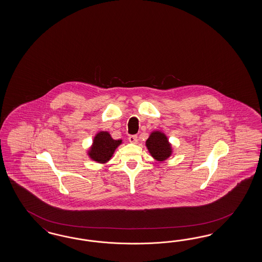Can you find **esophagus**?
<instances>
[{
	"label": "esophagus",
	"mask_w": 262,
	"mask_h": 262,
	"mask_svg": "<svg viewBox=\"0 0 262 262\" xmlns=\"http://www.w3.org/2000/svg\"><path fill=\"white\" fill-rule=\"evenodd\" d=\"M137 139H138V137H137L136 135H132L128 136V141L130 143L137 142Z\"/></svg>",
	"instance_id": "34e87169"
}]
</instances>
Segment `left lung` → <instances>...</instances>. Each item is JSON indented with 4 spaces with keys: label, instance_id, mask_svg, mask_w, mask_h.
Masks as SVG:
<instances>
[{
    "label": "left lung",
    "instance_id": "8db88e82",
    "mask_svg": "<svg viewBox=\"0 0 262 262\" xmlns=\"http://www.w3.org/2000/svg\"><path fill=\"white\" fill-rule=\"evenodd\" d=\"M146 145L151 156L159 161L168 159L171 156L172 150L167 137L159 132L152 133L146 141Z\"/></svg>",
    "mask_w": 262,
    "mask_h": 262
}]
</instances>
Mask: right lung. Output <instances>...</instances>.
I'll return each mask as SVG.
<instances>
[{
    "instance_id": "add662e5",
    "label": "right lung",
    "mask_w": 262,
    "mask_h": 262,
    "mask_svg": "<svg viewBox=\"0 0 262 262\" xmlns=\"http://www.w3.org/2000/svg\"><path fill=\"white\" fill-rule=\"evenodd\" d=\"M122 140H114L106 132H101L96 135L93 146L89 151V157L93 160L104 163L111 159L115 149L119 146Z\"/></svg>"
}]
</instances>
